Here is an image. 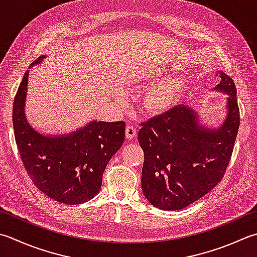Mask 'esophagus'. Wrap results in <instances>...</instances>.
<instances>
[{
    "label": "esophagus",
    "instance_id": "1",
    "mask_svg": "<svg viewBox=\"0 0 257 257\" xmlns=\"http://www.w3.org/2000/svg\"><path fill=\"white\" fill-rule=\"evenodd\" d=\"M136 135H137V129H136L135 125L128 124L125 127V137H127V139H133L136 137Z\"/></svg>",
    "mask_w": 257,
    "mask_h": 257
}]
</instances>
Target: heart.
<instances>
[{
    "label": "heart",
    "instance_id": "1",
    "mask_svg": "<svg viewBox=\"0 0 257 257\" xmlns=\"http://www.w3.org/2000/svg\"><path fill=\"white\" fill-rule=\"evenodd\" d=\"M182 90V82L178 79L164 81L150 91L146 99L147 108L153 112H163L173 107L175 100Z\"/></svg>",
    "mask_w": 257,
    "mask_h": 257
}]
</instances>
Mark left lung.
Segmentation results:
<instances>
[{"label":"left lung","instance_id":"left-lung-1","mask_svg":"<svg viewBox=\"0 0 257 257\" xmlns=\"http://www.w3.org/2000/svg\"><path fill=\"white\" fill-rule=\"evenodd\" d=\"M215 89L228 93L227 118L219 129H205L197 114L180 104L142 122L138 142L145 160V197L164 210L185 208L209 193L226 173L239 128L233 79L219 71Z\"/></svg>","mask_w":257,"mask_h":257}]
</instances>
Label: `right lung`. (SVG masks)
I'll use <instances>...</instances> for the list:
<instances>
[{"label": "right lung", "mask_w": 257, "mask_h": 257, "mask_svg": "<svg viewBox=\"0 0 257 257\" xmlns=\"http://www.w3.org/2000/svg\"><path fill=\"white\" fill-rule=\"evenodd\" d=\"M28 75L29 70L13 102L14 137L24 168L50 198L67 205L88 202L99 193L104 169L123 144L125 122L92 121L67 136L45 137L25 118Z\"/></svg>", "instance_id": "add662e5"}]
</instances>
